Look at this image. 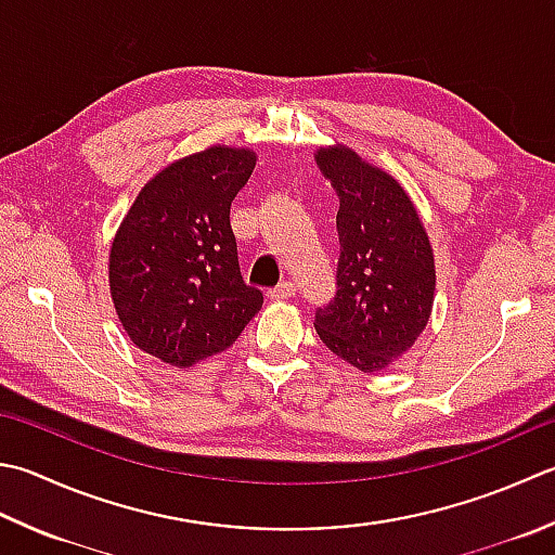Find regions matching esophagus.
Returning a JSON list of instances; mask_svg holds the SVG:
<instances>
[{
    "label": "esophagus",
    "mask_w": 555,
    "mask_h": 555,
    "mask_svg": "<svg viewBox=\"0 0 555 555\" xmlns=\"http://www.w3.org/2000/svg\"><path fill=\"white\" fill-rule=\"evenodd\" d=\"M293 296H296V284L293 281H284V284L269 291V300H288Z\"/></svg>",
    "instance_id": "obj_1"
}]
</instances>
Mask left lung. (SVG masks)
I'll use <instances>...</instances> for the list:
<instances>
[{
    "instance_id": "left-lung-1",
    "label": "left lung",
    "mask_w": 555,
    "mask_h": 555,
    "mask_svg": "<svg viewBox=\"0 0 555 555\" xmlns=\"http://www.w3.org/2000/svg\"><path fill=\"white\" fill-rule=\"evenodd\" d=\"M314 160L339 194L341 243L336 296L314 312V330L358 371H385L430 318L436 259L428 233L406 190L353 149L320 146Z\"/></svg>"
}]
</instances>
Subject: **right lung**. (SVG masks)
<instances>
[{"instance_id": "right-lung-1", "label": "right lung", "mask_w": 555, "mask_h": 555, "mask_svg": "<svg viewBox=\"0 0 555 555\" xmlns=\"http://www.w3.org/2000/svg\"><path fill=\"white\" fill-rule=\"evenodd\" d=\"M257 156L211 146L141 188L111 245V296L141 351L190 367L225 351L262 308L237 264L231 202Z\"/></svg>"}]
</instances>
